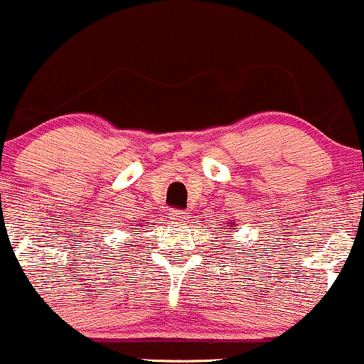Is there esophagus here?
<instances>
[{"instance_id": "obj_1", "label": "esophagus", "mask_w": 364, "mask_h": 364, "mask_svg": "<svg viewBox=\"0 0 364 364\" xmlns=\"http://www.w3.org/2000/svg\"><path fill=\"white\" fill-rule=\"evenodd\" d=\"M171 218L175 220V222H178V223H183V222H187V220L191 218V215L187 213V211H178V210H173L171 211Z\"/></svg>"}]
</instances>
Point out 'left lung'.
I'll list each match as a JSON object with an SVG mask.
<instances>
[{
    "instance_id": "left-lung-1",
    "label": "left lung",
    "mask_w": 364,
    "mask_h": 364,
    "mask_svg": "<svg viewBox=\"0 0 364 364\" xmlns=\"http://www.w3.org/2000/svg\"><path fill=\"white\" fill-rule=\"evenodd\" d=\"M222 225H223V228H228L227 232H232V228H235L237 223L232 222V220H230V222H228V223H222Z\"/></svg>"
}]
</instances>
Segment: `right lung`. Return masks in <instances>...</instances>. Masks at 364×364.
<instances>
[{"instance_id":"1","label":"right lung","mask_w":364,"mask_h":364,"mask_svg":"<svg viewBox=\"0 0 364 364\" xmlns=\"http://www.w3.org/2000/svg\"><path fill=\"white\" fill-rule=\"evenodd\" d=\"M137 225H132V227H127V232H129V234H132V232H137L139 230V228H136Z\"/></svg>"}]
</instances>
